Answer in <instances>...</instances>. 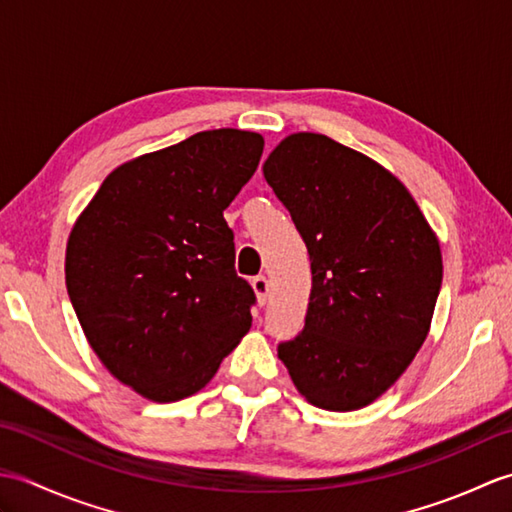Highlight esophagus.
I'll use <instances>...</instances> for the list:
<instances>
[{
    "mask_svg": "<svg viewBox=\"0 0 512 512\" xmlns=\"http://www.w3.org/2000/svg\"><path fill=\"white\" fill-rule=\"evenodd\" d=\"M253 290H255V295H257L259 306H264L266 299H268V292H270L268 279H266L264 275H257V277L253 279Z\"/></svg>",
    "mask_w": 512,
    "mask_h": 512,
    "instance_id": "1",
    "label": "esophagus"
}]
</instances>
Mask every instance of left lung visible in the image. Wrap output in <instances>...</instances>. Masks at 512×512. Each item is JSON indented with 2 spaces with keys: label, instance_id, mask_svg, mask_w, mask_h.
<instances>
[{
  "label": "left lung",
  "instance_id": "obj_1",
  "mask_svg": "<svg viewBox=\"0 0 512 512\" xmlns=\"http://www.w3.org/2000/svg\"><path fill=\"white\" fill-rule=\"evenodd\" d=\"M264 178L312 270L306 325L277 354L310 405L363 409L427 339L442 286L438 237L394 173L323 134L286 136Z\"/></svg>",
  "mask_w": 512,
  "mask_h": 512
}]
</instances>
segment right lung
Wrapping results in <instances>:
<instances>
[{
  "label": "right lung",
  "mask_w": 512,
  "mask_h": 512,
  "mask_svg": "<svg viewBox=\"0 0 512 512\" xmlns=\"http://www.w3.org/2000/svg\"><path fill=\"white\" fill-rule=\"evenodd\" d=\"M262 151L244 129L193 134L116 167L72 226L65 286L85 339L147 400L200 391L250 330L224 209Z\"/></svg>",
  "instance_id": "right-lung-1"
}]
</instances>
